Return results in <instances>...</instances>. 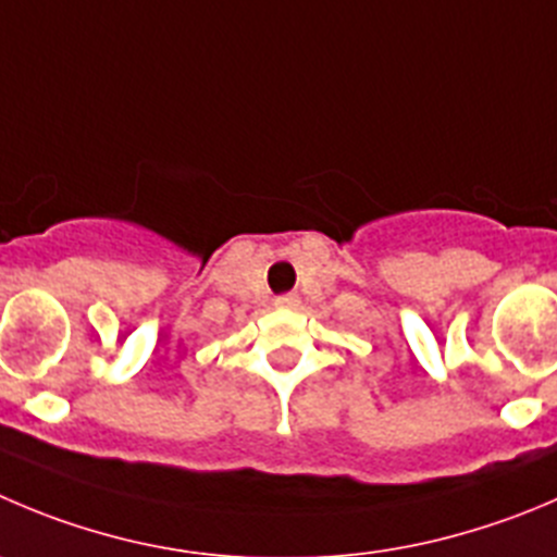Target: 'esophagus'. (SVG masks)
Returning a JSON list of instances; mask_svg holds the SVG:
<instances>
[{
  "label": "esophagus",
  "instance_id": "obj_1",
  "mask_svg": "<svg viewBox=\"0 0 557 557\" xmlns=\"http://www.w3.org/2000/svg\"><path fill=\"white\" fill-rule=\"evenodd\" d=\"M275 306H278V309H295V306H298V298H295V295H282V298H275Z\"/></svg>",
  "mask_w": 557,
  "mask_h": 557
}]
</instances>
